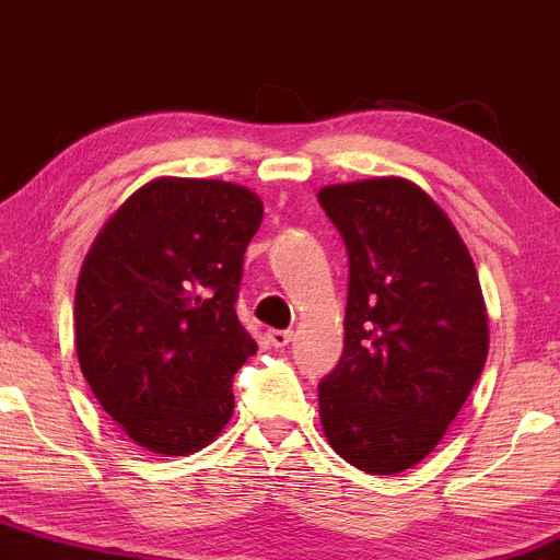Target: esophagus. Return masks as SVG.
I'll list each match as a JSON object with an SVG mask.
<instances>
[{"label": "esophagus", "mask_w": 560, "mask_h": 560, "mask_svg": "<svg viewBox=\"0 0 560 560\" xmlns=\"http://www.w3.org/2000/svg\"><path fill=\"white\" fill-rule=\"evenodd\" d=\"M294 334L289 329H271L268 331V342H271L273 347H287L289 342H292Z\"/></svg>", "instance_id": "esophagus-1"}]
</instances>
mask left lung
I'll return each mask as SVG.
<instances>
[{"label":"left lung","mask_w":560,"mask_h":560,"mask_svg":"<svg viewBox=\"0 0 560 560\" xmlns=\"http://www.w3.org/2000/svg\"><path fill=\"white\" fill-rule=\"evenodd\" d=\"M347 247L345 350L318 384L329 445L369 474L427 458L485 369L479 276L434 199L405 178L324 186Z\"/></svg>","instance_id":"8db88e82"}]
</instances>
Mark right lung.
<instances>
[{
  "label": "right lung",
  "instance_id": "right-lung-1",
  "mask_svg": "<svg viewBox=\"0 0 560 560\" xmlns=\"http://www.w3.org/2000/svg\"><path fill=\"white\" fill-rule=\"evenodd\" d=\"M260 221L262 202L244 186L158 178L89 249L75 352L94 397L137 445L197 453L229 423L231 382L258 350L234 305Z\"/></svg>",
  "mask_w": 560,
  "mask_h": 560
}]
</instances>
